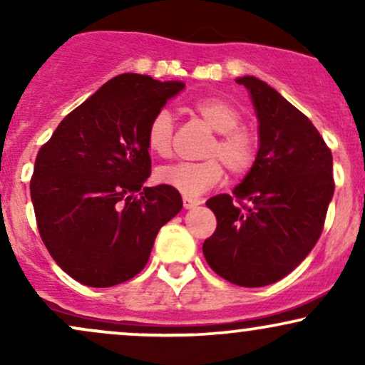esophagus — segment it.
Returning a JSON list of instances; mask_svg holds the SVG:
<instances>
[{"label":"esophagus","instance_id":"obj_1","mask_svg":"<svg viewBox=\"0 0 365 365\" xmlns=\"http://www.w3.org/2000/svg\"><path fill=\"white\" fill-rule=\"evenodd\" d=\"M200 204L199 199H195V197H188V195H183V207L185 209H194Z\"/></svg>","mask_w":365,"mask_h":365}]
</instances>
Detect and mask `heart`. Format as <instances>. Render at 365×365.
<instances>
[{
  "label": "heart",
  "instance_id": "b5f03b06",
  "mask_svg": "<svg viewBox=\"0 0 365 365\" xmlns=\"http://www.w3.org/2000/svg\"><path fill=\"white\" fill-rule=\"evenodd\" d=\"M204 123L215 130L216 137L206 149L207 159L195 163H177L158 170V180L180 194L195 197L215 187L225 175L244 177L257 161V142L242 128V115L232 103L221 98H199L192 103ZM175 121L168 110H159L149 120L145 144L156 156L168 158L173 149Z\"/></svg>",
  "mask_w": 365,
  "mask_h": 365
}]
</instances>
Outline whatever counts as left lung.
<instances>
[{"instance_id": "left-lung-1", "label": "left lung", "mask_w": 365, "mask_h": 365, "mask_svg": "<svg viewBox=\"0 0 365 365\" xmlns=\"http://www.w3.org/2000/svg\"><path fill=\"white\" fill-rule=\"evenodd\" d=\"M247 87L259 118V153L233 195L211 197L216 230L202 252L238 287H266L290 274L319 240L334 192L331 149L312 121L255 77Z\"/></svg>"}]
</instances>
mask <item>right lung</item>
<instances>
[{
  "instance_id": "right-lung-1",
  "label": "right lung",
  "mask_w": 365,
  "mask_h": 365,
  "mask_svg": "<svg viewBox=\"0 0 365 365\" xmlns=\"http://www.w3.org/2000/svg\"><path fill=\"white\" fill-rule=\"evenodd\" d=\"M182 82L123 73L61 120L31 178L37 230L58 266L78 283L115 287L139 274L159 228L182 209L178 190L144 187L149 120Z\"/></svg>"
}]
</instances>
